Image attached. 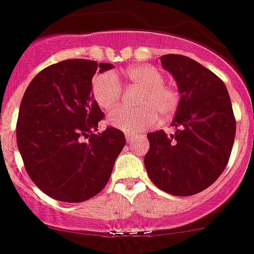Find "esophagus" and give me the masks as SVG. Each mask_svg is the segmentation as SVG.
<instances>
[{
	"label": "esophagus",
	"instance_id": "esophagus-1",
	"mask_svg": "<svg viewBox=\"0 0 254 254\" xmlns=\"http://www.w3.org/2000/svg\"><path fill=\"white\" fill-rule=\"evenodd\" d=\"M138 136H139V134L133 133V132H126V138H127V141H128V142H131L132 139H134L136 137H138Z\"/></svg>",
	"mask_w": 254,
	"mask_h": 254
}]
</instances>
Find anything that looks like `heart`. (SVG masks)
<instances>
[{
	"instance_id": "b5f03b06",
	"label": "heart",
	"mask_w": 254,
	"mask_h": 254,
	"mask_svg": "<svg viewBox=\"0 0 254 254\" xmlns=\"http://www.w3.org/2000/svg\"><path fill=\"white\" fill-rule=\"evenodd\" d=\"M126 83L139 88L136 108L117 107L111 111L107 121L116 128L139 132L153 127L158 118L173 117L181 106V91L176 84L165 82V74L151 64H137L123 72ZM93 100L102 110L112 108L122 96V86L115 72H101L91 84Z\"/></svg>"
}]
</instances>
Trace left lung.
<instances>
[{"label":"left lung","mask_w":254,"mask_h":254,"mask_svg":"<svg viewBox=\"0 0 254 254\" xmlns=\"http://www.w3.org/2000/svg\"><path fill=\"white\" fill-rule=\"evenodd\" d=\"M175 77L181 106L172 125L147 134L144 167L152 182L173 195H192L208 188L228 163L236 136V118L226 84L218 76L182 55L161 57Z\"/></svg>","instance_id":"1"}]
</instances>
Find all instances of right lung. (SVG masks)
<instances>
[{"mask_svg":"<svg viewBox=\"0 0 254 254\" xmlns=\"http://www.w3.org/2000/svg\"><path fill=\"white\" fill-rule=\"evenodd\" d=\"M111 64L64 60L40 72L21 101L17 146L26 172L42 192L62 202H83L105 188L126 144L115 127L96 133L105 118L92 96V77Z\"/></svg>","mask_w":254,"mask_h":254,"instance_id":"add662e5","label":"right lung"}]
</instances>
